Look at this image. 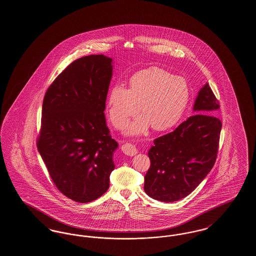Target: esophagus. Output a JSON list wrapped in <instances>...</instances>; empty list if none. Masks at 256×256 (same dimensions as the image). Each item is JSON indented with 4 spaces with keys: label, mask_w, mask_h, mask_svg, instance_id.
Returning a JSON list of instances; mask_svg holds the SVG:
<instances>
[{
    "label": "esophagus",
    "mask_w": 256,
    "mask_h": 256,
    "mask_svg": "<svg viewBox=\"0 0 256 256\" xmlns=\"http://www.w3.org/2000/svg\"><path fill=\"white\" fill-rule=\"evenodd\" d=\"M122 150L124 154L128 155V156H134L138 154V150L136 148L132 145L130 143H125L122 146Z\"/></svg>",
    "instance_id": "34e87169"
}]
</instances>
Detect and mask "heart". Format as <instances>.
I'll use <instances>...</instances> for the list:
<instances>
[{
  "label": "heart",
  "mask_w": 256,
  "mask_h": 256,
  "mask_svg": "<svg viewBox=\"0 0 256 256\" xmlns=\"http://www.w3.org/2000/svg\"><path fill=\"white\" fill-rule=\"evenodd\" d=\"M130 88L115 85L108 94V117L112 124L122 128L139 110L143 116L127 126L132 134H142L148 125L155 131L175 126L189 101V88L182 78H174L159 67H150L134 74Z\"/></svg>",
  "instance_id": "obj_1"
}]
</instances>
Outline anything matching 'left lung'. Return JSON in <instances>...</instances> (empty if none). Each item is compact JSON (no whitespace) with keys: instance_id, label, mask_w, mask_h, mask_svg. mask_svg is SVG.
I'll list each match as a JSON object with an SVG mask.
<instances>
[{"instance_id":"left-lung-1","label":"left lung","mask_w":256,"mask_h":256,"mask_svg":"<svg viewBox=\"0 0 256 256\" xmlns=\"http://www.w3.org/2000/svg\"><path fill=\"white\" fill-rule=\"evenodd\" d=\"M220 102L206 83L198 92L196 114L175 130L154 140L144 190L162 202L186 198L212 170L218 154L222 122L215 116Z\"/></svg>"}]
</instances>
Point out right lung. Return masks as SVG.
Instances as JSON below:
<instances>
[{
    "mask_svg": "<svg viewBox=\"0 0 256 256\" xmlns=\"http://www.w3.org/2000/svg\"><path fill=\"white\" fill-rule=\"evenodd\" d=\"M112 58L74 60L44 94L37 148L55 186L66 198L88 203L110 188L118 143L106 124Z\"/></svg>",
    "mask_w": 256,
    "mask_h": 256,
    "instance_id": "1",
    "label": "right lung"
}]
</instances>
